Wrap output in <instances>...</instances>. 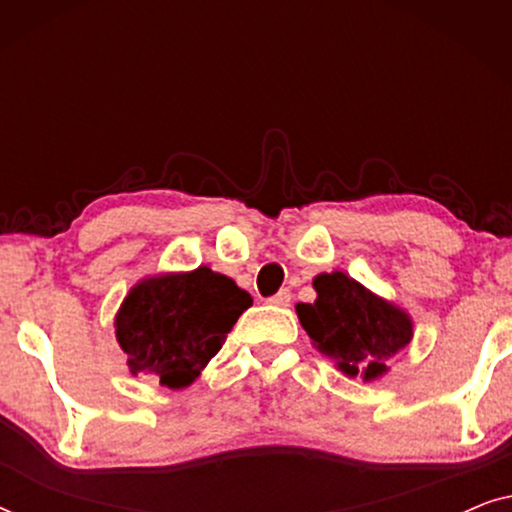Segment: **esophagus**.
I'll return each mask as SVG.
<instances>
[{"instance_id": "34e87169", "label": "esophagus", "mask_w": 512, "mask_h": 512, "mask_svg": "<svg viewBox=\"0 0 512 512\" xmlns=\"http://www.w3.org/2000/svg\"><path fill=\"white\" fill-rule=\"evenodd\" d=\"M270 303L277 305V307H286V305L291 303V291L289 289H282V291L275 293V296L270 298Z\"/></svg>"}]
</instances>
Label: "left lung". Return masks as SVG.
<instances>
[{"label":"left lung","mask_w":512,"mask_h":512,"mask_svg":"<svg viewBox=\"0 0 512 512\" xmlns=\"http://www.w3.org/2000/svg\"><path fill=\"white\" fill-rule=\"evenodd\" d=\"M312 284L317 300L298 303L296 312L314 347L349 377H382L391 356L410 345L412 319L345 272H324Z\"/></svg>","instance_id":"1"}]
</instances>
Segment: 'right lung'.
<instances>
[{
  "label": "right lung",
  "mask_w": 512,
  "mask_h": 512,
  "mask_svg": "<svg viewBox=\"0 0 512 512\" xmlns=\"http://www.w3.org/2000/svg\"><path fill=\"white\" fill-rule=\"evenodd\" d=\"M249 305L247 291L207 265L156 275L125 296L116 314V340L132 375H153L163 387L184 389Z\"/></svg>",
  "instance_id": "1"
}]
</instances>
